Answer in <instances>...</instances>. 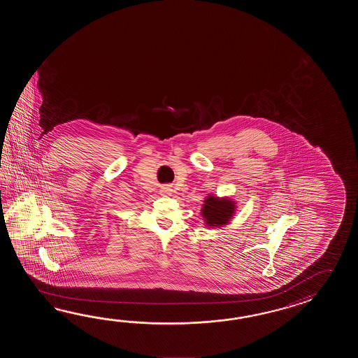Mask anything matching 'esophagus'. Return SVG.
<instances>
[{
    "label": "esophagus",
    "mask_w": 358,
    "mask_h": 358,
    "mask_svg": "<svg viewBox=\"0 0 358 358\" xmlns=\"http://www.w3.org/2000/svg\"><path fill=\"white\" fill-rule=\"evenodd\" d=\"M162 192H164V193H169V192H170V188L165 187V188H162Z\"/></svg>",
    "instance_id": "obj_1"
}]
</instances>
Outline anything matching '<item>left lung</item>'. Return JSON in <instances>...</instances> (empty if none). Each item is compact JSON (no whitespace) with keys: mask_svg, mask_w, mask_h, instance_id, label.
<instances>
[{"mask_svg":"<svg viewBox=\"0 0 358 358\" xmlns=\"http://www.w3.org/2000/svg\"><path fill=\"white\" fill-rule=\"evenodd\" d=\"M234 213V203L230 199H217L216 197H207L205 206L202 208V215L206 219V224L210 227H220Z\"/></svg>","mask_w":358,"mask_h":358,"instance_id":"obj_1","label":"left lung"}]
</instances>
